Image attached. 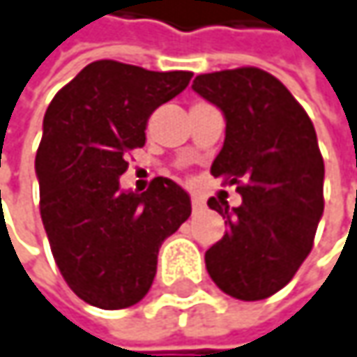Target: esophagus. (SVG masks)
I'll list each match as a JSON object with an SVG mask.
<instances>
[{
  "label": "esophagus",
  "instance_id": "34e87169",
  "mask_svg": "<svg viewBox=\"0 0 357 357\" xmlns=\"http://www.w3.org/2000/svg\"><path fill=\"white\" fill-rule=\"evenodd\" d=\"M204 208V198L202 196H192V211L200 212Z\"/></svg>",
  "mask_w": 357,
  "mask_h": 357
}]
</instances>
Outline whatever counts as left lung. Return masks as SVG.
<instances>
[{
    "label": "left lung",
    "instance_id": "obj_1",
    "mask_svg": "<svg viewBox=\"0 0 357 357\" xmlns=\"http://www.w3.org/2000/svg\"><path fill=\"white\" fill-rule=\"evenodd\" d=\"M192 89L227 120L211 174L235 183L243 198L237 208L208 200L229 231L206 251V270L233 298H268L298 272L323 216L325 165L314 126L284 83L257 67L198 75Z\"/></svg>",
    "mask_w": 357,
    "mask_h": 357
}]
</instances>
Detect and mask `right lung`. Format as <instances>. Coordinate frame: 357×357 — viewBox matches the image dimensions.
<instances>
[{"mask_svg":"<svg viewBox=\"0 0 357 357\" xmlns=\"http://www.w3.org/2000/svg\"><path fill=\"white\" fill-rule=\"evenodd\" d=\"M190 79V71L93 61L47 108L36 151L40 216L61 274L87 305H137L161 243L192 214L188 192L172 179L155 178L143 194L118 181L128 151L145 145L149 116Z\"/></svg>","mask_w":357,"mask_h":357,"instance_id":"right-lung-1","label":"right lung"}]
</instances>
